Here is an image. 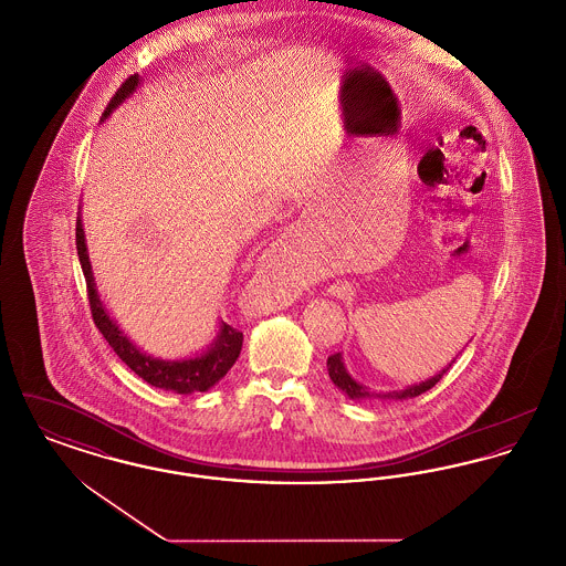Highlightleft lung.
Segmentation results:
<instances>
[{
  "label": "left lung",
  "mask_w": 566,
  "mask_h": 566,
  "mask_svg": "<svg viewBox=\"0 0 566 566\" xmlns=\"http://www.w3.org/2000/svg\"><path fill=\"white\" fill-rule=\"evenodd\" d=\"M326 369H328V377L333 379V384L337 386V388H342L350 399H367V397H374L365 386H360L358 381H354L352 379L350 374L346 371V367H344V360H342V354L337 352V354H331L328 356V360H326ZM448 369H443L441 374H437V376L431 377V379H427V381H422V384H416V386H411V388H405V390H395V392H388V395H381L384 399H407V397H418V395H422V392H427V390H431L432 386L443 377ZM379 397V395H377Z\"/></svg>",
  "instance_id": "8db88e82"
}]
</instances>
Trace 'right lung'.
Segmentation results:
<instances>
[{
    "instance_id": "obj_1",
    "label": "right lung",
    "mask_w": 566,
    "mask_h": 566,
    "mask_svg": "<svg viewBox=\"0 0 566 566\" xmlns=\"http://www.w3.org/2000/svg\"><path fill=\"white\" fill-rule=\"evenodd\" d=\"M139 82V76H129L127 81L118 86L114 97L109 99L108 108L104 109V118L109 116V112L116 108L125 97H129ZM76 250L81 259L82 273L86 280V295H88V305H91V316L93 323L102 331L106 337L112 350L118 354V358L142 379L148 384L163 388V390H174L180 395L189 392H203L210 386H214L220 377L227 376V371L235 365L240 352H242L243 333L229 326L220 324V333L216 337L214 346L206 352L203 356L189 358V360H159L150 358L144 352L137 350L134 344L127 339V335L116 326V323L109 318L104 310V303L97 296V289L93 282L91 273V263L86 254V243H84V231H82L81 220L76 222Z\"/></svg>"
}]
</instances>
